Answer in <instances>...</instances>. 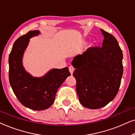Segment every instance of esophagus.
Wrapping results in <instances>:
<instances>
[{
    "instance_id": "34e87169",
    "label": "esophagus",
    "mask_w": 135,
    "mask_h": 135,
    "mask_svg": "<svg viewBox=\"0 0 135 135\" xmlns=\"http://www.w3.org/2000/svg\"><path fill=\"white\" fill-rule=\"evenodd\" d=\"M69 70L70 73H71V74L73 75V73H74V68L73 66H69Z\"/></svg>"
}]
</instances>
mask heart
Listing matches in <instances>:
<instances>
[{"label": "heart", "mask_w": 135, "mask_h": 135, "mask_svg": "<svg viewBox=\"0 0 135 135\" xmlns=\"http://www.w3.org/2000/svg\"><path fill=\"white\" fill-rule=\"evenodd\" d=\"M86 44V42H85V41H82V42H81L80 43V44H79V46H80V47H84V46L85 45V44ZM95 42H92V43H91V44H90V48H93L94 47H95Z\"/></svg>", "instance_id": "1"}]
</instances>
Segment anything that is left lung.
I'll use <instances>...</instances> for the list:
<instances>
[{
	"instance_id": "1",
	"label": "left lung",
	"mask_w": 135,
	"mask_h": 135,
	"mask_svg": "<svg viewBox=\"0 0 135 135\" xmlns=\"http://www.w3.org/2000/svg\"><path fill=\"white\" fill-rule=\"evenodd\" d=\"M100 30L104 36L103 47L89 48L72 61L75 68L73 75L79 101L93 109L103 108L113 100L123 74V54L117 40Z\"/></svg>"
}]
</instances>
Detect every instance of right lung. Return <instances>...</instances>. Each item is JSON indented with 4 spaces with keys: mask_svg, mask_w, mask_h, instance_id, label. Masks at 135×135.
Here are the masks:
<instances>
[{
    "mask_svg": "<svg viewBox=\"0 0 135 135\" xmlns=\"http://www.w3.org/2000/svg\"><path fill=\"white\" fill-rule=\"evenodd\" d=\"M40 34L30 31L15 42L9 55V81L13 91L23 106L35 110L50 108L55 99L56 91L71 75L68 68L52 69L42 77H36L26 71L23 57L29 39Z\"/></svg>",
    "mask_w": 135,
    "mask_h": 135,
    "instance_id": "obj_1",
    "label": "right lung"
}]
</instances>
